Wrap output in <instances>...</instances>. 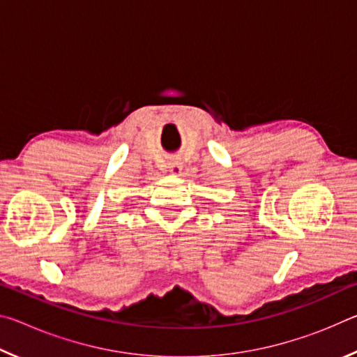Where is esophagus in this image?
<instances>
[{"label": "esophagus", "mask_w": 357, "mask_h": 357, "mask_svg": "<svg viewBox=\"0 0 357 357\" xmlns=\"http://www.w3.org/2000/svg\"><path fill=\"white\" fill-rule=\"evenodd\" d=\"M168 170L173 174H179L181 170H183V165H181V162L178 160H170L168 162Z\"/></svg>", "instance_id": "obj_1"}]
</instances>
